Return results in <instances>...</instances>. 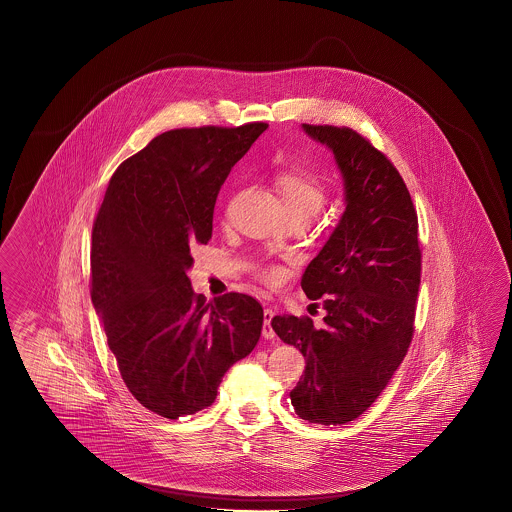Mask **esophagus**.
Wrapping results in <instances>:
<instances>
[{
	"label": "esophagus",
	"instance_id": "1",
	"mask_svg": "<svg viewBox=\"0 0 512 512\" xmlns=\"http://www.w3.org/2000/svg\"><path fill=\"white\" fill-rule=\"evenodd\" d=\"M272 317H274V310L272 308H264L263 336L266 340H272L276 336V332L272 328Z\"/></svg>",
	"mask_w": 512,
	"mask_h": 512
}]
</instances>
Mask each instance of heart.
<instances>
[{"label":"heart","instance_id":"obj_1","mask_svg":"<svg viewBox=\"0 0 512 512\" xmlns=\"http://www.w3.org/2000/svg\"><path fill=\"white\" fill-rule=\"evenodd\" d=\"M276 187L289 216L315 217L326 202V186L319 174L306 167H287L276 174ZM266 285H279L287 270L279 264H264L257 270Z\"/></svg>","mask_w":512,"mask_h":512}]
</instances>
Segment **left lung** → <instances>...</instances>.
Here are the masks:
<instances>
[{"label":"left lung","mask_w":512,"mask_h":512,"mask_svg":"<svg viewBox=\"0 0 512 512\" xmlns=\"http://www.w3.org/2000/svg\"><path fill=\"white\" fill-rule=\"evenodd\" d=\"M326 144L345 180V212L308 264L302 289L321 300L325 325L276 315L272 328L306 357L291 390L298 417L345 424L381 396L415 332L422 251L419 217L398 169L351 127L304 124Z\"/></svg>","instance_id":"obj_1"}]
</instances>
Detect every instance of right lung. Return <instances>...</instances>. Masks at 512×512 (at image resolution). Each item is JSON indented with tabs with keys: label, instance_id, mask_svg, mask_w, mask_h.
Segmentation results:
<instances>
[{
	"label": "right lung",
	"instance_id": "add662e5",
	"mask_svg": "<svg viewBox=\"0 0 512 512\" xmlns=\"http://www.w3.org/2000/svg\"><path fill=\"white\" fill-rule=\"evenodd\" d=\"M268 124L172 129L116 169L93 221L92 302L137 402L165 419L212 405L263 328L253 296L206 302L187 270L208 244L217 193Z\"/></svg>",
	"mask_w": 512,
	"mask_h": 512
}]
</instances>
